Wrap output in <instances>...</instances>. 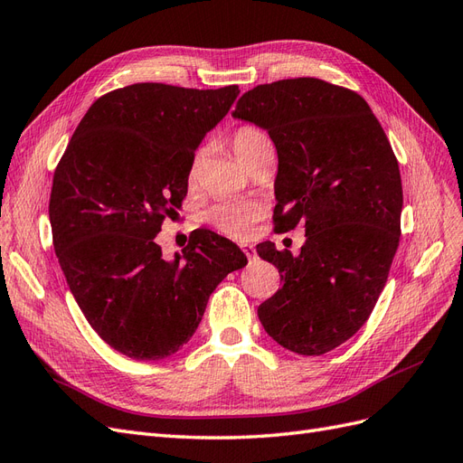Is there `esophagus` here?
I'll return each mask as SVG.
<instances>
[{"label": "esophagus", "mask_w": 463, "mask_h": 463, "mask_svg": "<svg viewBox=\"0 0 463 463\" xmlns=\"http://www.w3.org/2000/svg\"><path fill=\"white\" fill-rule=\"evenodd\" d=\"M241 250H243V253L247 255V259H257V250H255V247H253V245H247V243H243V245H241Z\"/></svg>", "instance_id": "obj_1"}]
</instances>
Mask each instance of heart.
I'll list each match as a JSON object with an SVG mask.
<instances>
[{
	"instance_id": "1",
	"label": "heart",
	"mask_w": 463,
	"mask_h": 463,
	"mask_svg": "<svg viewBox=\"0 0 463 463\" xmlns=\"http://www.w3.org/2000/svg\"><path fill=\"white\" fill-rule=\"evenodd\" d=\"M266 143H270L269 137L259 128H253V125H241L232 133L230 138L235 156L245 165H249V162L257 156V152ZM194 175H197V160L191 165L189 179L193 181ZM260 216L262 206L255 201H220L210 206L203 218L220 233L233 237V240H243Z\"/></svg>"
}]
</instances>
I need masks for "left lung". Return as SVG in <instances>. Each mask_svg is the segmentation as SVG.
<instances>
[{
  "instance_id": "left-lung-1",
  "label": "left lung",
  "mask_w": 463,
  "mask_h": 463,
  "mask_svg": "<svg viewBox=\"0 0 463 463\" xmlns=\"http://www.w3.org/2000/svg\"><path fill=\"white\" fill-rule=\"evenodd\" d=\"M266 129L278 152L276 230L303 223L301 253L264 241L282 289L259 307L264 330L299 355H322L365 325L400 243L402 177L363 98L299 77L259 85L232 114Z\"/></svg>"
}]
</instances>
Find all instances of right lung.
Masks as SVG:
<instances>
[{
  "label": "right lung",
  "mask_w": 463,
  "mask_h": 463,
  "mask_svg": "<svg viewBox=\"0 0 463 463\" xmlns=\"http://www.w3.org/2000/svg\"><path fill=\"white\" fill-rule=\"evenodd\" d=\"M237 94V85L164 82L111 90L89 108L53 172L50 223L69 289L94 332L131 359L179 352L210 293L247 264L210 230H194L174 260L156 243L185 199L194 150Z\"/></svg>",
  "instance_id": "1"
}]
</instances>
